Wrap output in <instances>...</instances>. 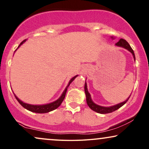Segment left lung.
<instances>
[{
	"instance_id": "left-lung-1",
	"label": "left lung",
	"mask_w": 149,
	"mask_h": 149,
	"mask_svg": "<svg viewBox=\"0 0 149 149\" xmlns=\"http://www.w3.org/2000/svg\"><path fill=\"white\" fill-rule=\"evenodd\" d=\"M111 38L114 39V38L111 36ZM115 45H116V47H119L125 48V49H127L129 51V52H131L133 56V58H134V61H135L134 52H133V50L132 49V48L131 47V46H130L129 43H128L125 40L121 38ZM84 91H85V94H86V103H87L88 106L89 107V108L92 109L93 111H94L99 113H101V114L109 113L115 111H116L117 109H118L121 107L123 106V105L125 104V103L128 101V100H129L130 96H131V95H130V96L128 97V98L125 101L122 102H120L118 104L113 105V106H111V107H102V106H100V105L95 104V103L93 102V101L92 100V99L91 97V95H90V93H88V91L87 84H86V81H85V84H84Z\"/></svg>"
}]
</instances>
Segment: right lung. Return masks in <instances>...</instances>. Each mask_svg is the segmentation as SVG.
<instances>
[{
    "instance_id": "right-lung-1",
    "label": "right lung",
    "mask_w": 149,
    "mask_h": 149,
    "mask_svg": "<svg viewBox=\"0 0 149 149\" xmlns=\"http://www.w3.org/2000/svg\"><path fill=\"white\" fill-rule=\"evenodd\" d=\"M26 40H24L22 41V42L19 45V46L18 47V48L16 49V51L21 46V45L23 44L24 42H25ZM16 51H15V52H16ZM77 76H78V75H76V76L73 77V78H71L70 80H69L68 85L66 86L65 89L64 90V91L63 92V93H62V95H61V96H60L59 98L57 99L55 101L52 102L48 103V104H27V103L23 102H22V100H20L18 98V97H17L14 93V94L15 97H16V98L17 100H18V102H19L20 104H21L24 109H27L28 111H31V112L37 113H48V112L52 111L55 110V109H57L58 107L62 104V102H63L64 99H65L66 93H67V88H68L69 86L70 85V84L73 82V80H74V79L76 78ZM13 93H14V92H13Z\"/></svg>"
}]
</instances>
